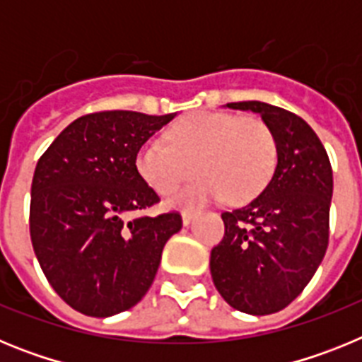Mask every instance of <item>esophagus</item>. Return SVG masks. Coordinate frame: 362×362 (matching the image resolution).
I'll return each mask as SVG.
<instances>
[{"label":"esophagus","mask_w":362,"mask_h":362,"mask_svg":"<svg viewBox=\"0 0 362 362\" xmlns=\"http://www.w3.org/2000/svg\"><path fill=\"white\" fill-rule=\"evenodd\" d=\"M192 219H194V212H192V210H185V212H183V225H190Z\"/></svg>","instance_id":"obj_1"}]
</instances>
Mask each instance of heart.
Instances as JSON below:
<instances>
[{
  "mask_svg": "<svg viewBox=\"0 0 362 362\" xmlns=\"http://www.w3.org/2000/svg\"><path fill=\"white\" fill-rule=\"evenodd\" d=\"M168 143L150 139L139 148L137 172L165 196L181 183L199 177L168 197L172 206H192L228 197L248 203L267 188L277 166L276 134L257 116L196 112L172 124Z\"/></svg>",
  "mask_w": 362,
  "mask_h": 362,
  "instance_id": "1",
  "label": "heart"
}]
</instances>
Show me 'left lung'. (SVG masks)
I'll list each match as a JSON object with an SVG mask.
<instances>
[{
    "label": "left lung",
    "mask_w": 362,
    "mask_h": 362,
    "mask_svg": "<svg viewBox=\"0 0 362 362\" xmlns=\"http://www.w3.org/2000/svg\"><path fill=\"white\" fill-rule=\"evenodd\" d=\"M257 112L276 134V172L261 194L223 212L225 238L210 254L217 292L232 308L268 315L305 290L330 238L332 165L317 134L303 117L261 101L228 103Z\"/></svg>",
    "instance_id": "8db88e82"
}]
</instances>
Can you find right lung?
I'll return each instance as SVG.
<instances>
[{
  "instance_id": "1",
  "label": "right lung",
  "mask_w": 362,
  "mask_h": 362,
  "mask_svg": "<svg viewBox=\"0 0 362 362\" xmlns=\"http://www.w3.org/2000/svg\"><path fill=\"white\" fill-rule=\"evenodd\" d=\"M175 114L92 112L40 158L32 177L30 239L45 277L74 310L108 317L132 308L156 277L179 212L134 216L159 203L137 152Z\"/></svg>"
}]
</instances>
